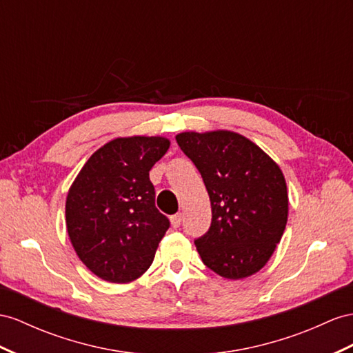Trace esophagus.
Returning a JSON list of instances; mask_svg holds the SVG:
<instances>
[{
  "mask_svg": "<svg viewBox=\"0 0 353 353\" xmlns=\"http://www.w3.org/2000/svg\"><path fill=\"white\" fill-rule=\"evenodd\" d=\"M171 225H173V228H179L180 223H182V213H176L170 218Z\"/></svg>",
  "mask_w": 353,
  "mask_h": 353,
  "instance_id": "esophagus-1",
  "label": "esophagus"
}]
</instances>
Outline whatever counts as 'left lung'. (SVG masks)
Returning <instances> with one entry per match:
<instances>
[{
    "instance_id": "obj_1",
    "label": "left lung",
    "mask_w": 353,
    "mask_h": 353,
    "mask_svg": "<svg viewBox=\"0 0 353 353\" xmlns=\"http://www.w3.org/2000/svg\"><path fill=\"white\" fill-rule=\"evenodd\" d=\"M176 140L210 196L212 225L195 240L203 263L231 280L258 273L288 222L282 170L254 141L232 131H186Z\"/></svg>"
}]
</instances>
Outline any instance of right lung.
Segmentation results:
<instances>
[{
  "label": "right lung",
  "instance_id": "right-lung-1",
  "mask_svg": "<svg viewBox=\"0 0 353 353\" xmlns=\"http://www.w3.org/2000/svg\"><path fill=\"white\" fill-rule=\"evenodd\" d=\"M165 137H119L92 153L68 189L65 223L80 261L99 279L128 283L146 271L170 227L149 171Z\"/></svg>",
  "mask_w": 353,
  "mask_h": 353
}]
</instances>
